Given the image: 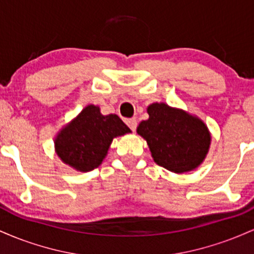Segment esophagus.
<instances>
[{"instance_id":"obj_1","label":"esophagus","mask_w":254,"mask_h":254,"mask_svg":"<svg viewBox=\"0 0 254 254\" xmlns=\"http://www.w3.org/2000/svg\"><path fill=\"white\" fill-rule=\"evenodd\" d=\"M127 125L130 127L131 130L135 131L136 127H137V121L136 118H130V119H127Z\"/></svg>"}]
</instances>
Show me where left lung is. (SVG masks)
Wrapping results in <instances>:
<instances>
[{
	"label": "left lung",
	"instance_id": "1",
	"mask_svg": "<svg viewBox=\"0 0 254 254\" xmlns=\"http://www.w3.org/2000/svg\"><path fill=\"white\" fill-rule=\"evenodd\" d=\"M149 118L137 127V133L147 141L154 161L177 174L191 172L205 160L211 133L197 116L165 103L147 107Z\"/></svg>",
	"mask_w": 254,
	"mask_h": 254
}]
</instances>
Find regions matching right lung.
Returning a JSON list of instances; mask_svg holds the SVG:
<instances>
[{"label":"right lung","instance_id":"obj_1","mask_svg":"<svg viewBox=\"0 0 254 254\" xmlns=\"http://www.w3.org/2000/svg\"><path fill=\"white\" fill-rule=\"evenodd\" d=\"M131 130L117 115H101L100 107L87 105L55 136V151L75 171H93L106 157L113 138Z\"/></svg>","mask_w":254,"mask_h":254}]
</instances>
